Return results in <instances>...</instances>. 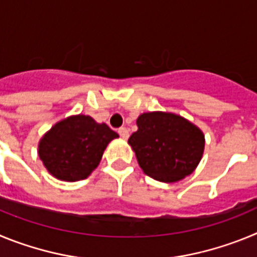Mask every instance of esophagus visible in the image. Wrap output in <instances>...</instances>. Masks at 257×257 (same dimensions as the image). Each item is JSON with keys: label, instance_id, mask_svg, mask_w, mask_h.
<instances>
[{"label": "esophagus", "instance_id": "esophagus-1", "mask_svg": "<svg viewBox=\"0 0 257 257\" xmlns=\"http://www.w3.org/2000/svg\"><path fill=\"white\" fill-rule=\"evenodd\" d=\"M118 134H119V136H121L122 139H124V140L128 138V130H127L126 127H121V128L118 130Z\"/></svg>", "mask_w": 257, "mask_h": 257}]
</instances>
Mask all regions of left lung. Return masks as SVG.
Here are the masks:
<instances>
[{"mask_svg":"<svg viewBox=\"0 0 257 257\" xmlns=\"http://www.w3.org/2000/svg\"><path fill=\"white\" fill-rule=\"evenodd\" d=\"M128 139L145 175L176 183L192 174L205 151V135L187 118L170 112L143 113Z\"/></svg>","mask_w":257,"mask_h":257,"instance_id":"obj_1","label":"left lung"}]
</instances>
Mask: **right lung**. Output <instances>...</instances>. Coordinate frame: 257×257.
Wrapping results in <instances>:
<instances>
[{"label": "right lung", "instance_id": "right-lung-1", "mask_svg": "<svg viewBox=\"0 0 257 257\" xmlns=\"http://www.w3.org/2000/svg\"><path fill=\"white\" fill-rule=\"evenodd\" d=\"M117 138V133L90 115H69L41 138L38 157L54 178L73 183L91 175L109 143Z\"/></svg>", "mask_w": 257, "mask_h": 257}]
</instances>
